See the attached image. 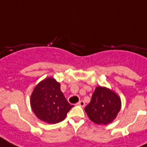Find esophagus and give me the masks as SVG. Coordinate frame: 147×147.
I'll list each match as a JSON object with an SVG mask.
<instances>
[{"instance_id": "esophagus-1", "label": "esophagus", "mask_w": 147, "mask_h": 147, "mask_svg": "<svg viewBox=\"0 0 147 147\" xmlns=\"http://www.w3.org/2000/svg\"><path fill=\"white\" fill-rule=\"evenodd\" d=\"M77 105H79V106H81V107H85V102L83 101V100H79Z\"/></svg>"}]
</instances>
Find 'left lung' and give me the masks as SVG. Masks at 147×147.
I'll return each instance as SVG.
<instances>
[{
	"label": "left lung",
	"instance_id": "left-lung-1",
	"mask_svg": "<svg viewBox=\"0 0 147 147\" xmlns=\"http://www.w3.org/2000/svg\"><path fill=\"white\" fill-rule=\"evenodd\" d=\"M121 107V98L116 93L107 88L97 87L85 111L94 123L105 125L114 121Z\"/></svg>",
	"mask_w": 147,
	"mask_h": 147
}]
</instances>
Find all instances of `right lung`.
Masks as SVG:
<instances>
[{"mask_svg":"<svg viewBox=\"0 0 147 147\" xmlns=\"http://www.w3.org/2000/svg\"><path fill=\"white\" fill-rule=\"evenodd\" d=\"M31 107L36 116L49 123H56L65 118L73 107L61 92L60 84L53 78L40 82L30 97Z\"/></svg>","mask_w":147,"mask_h":147,"instance_id":"1","label":"right lung"}]
</instances>
